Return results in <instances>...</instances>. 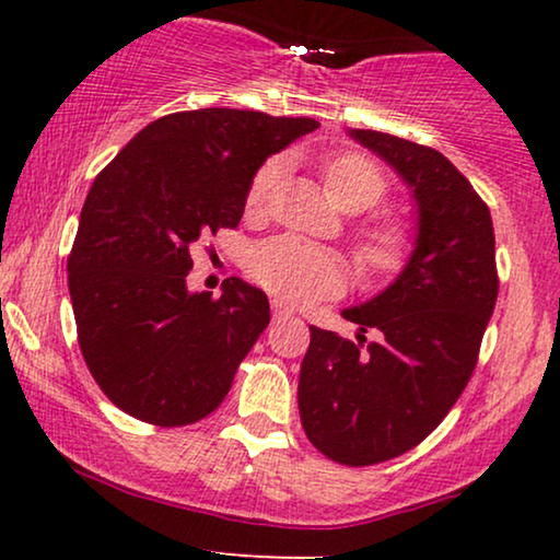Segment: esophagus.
<instances>
[{"mask_svg":"<svg viewBox=\"0 0 560 560\" xmlns=\"http://www.w3.org/2000/svg\"><path fill=\"white\" fill-rule=\"evenodd\" d=\"M272 313H275V318H288V316H293V308H290V305L285 303V301H280V298H272Z\"/></svg>","mask_w":560,"mask_h":560,"instance_id":"obj_1","label":"esophagus"}]
</instances>
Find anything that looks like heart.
Here are the masks:
<instances>
[{"label":"heart","instance_id":"1","mask_svg":"<svg viewBox=\"0 0 560 560\" xmlns=\"http://www.w3.org/2000/svg\"><path fill=\"white\" fill-rule=\"evenodd\" d=\"M280 158L265 160L252 175L244 209L249 217H262L270 209L282 178ZM328 196L347 211H366L387 196L389 183L382 167L362 152H341L324 165ZM412 236L393 219L364 221L354 232V257L366 280L385 282L400 275L410 262ZM252 280L280 301L303 305L339 295L349 282V265L339 252L318 247L301 236H272L252 247L247 257Z\"/></svg>","mask_w":560,"mask_h":560}]
</instances>
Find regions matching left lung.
<instances>
[{"label":"left lung","instance_id":"left-lung-1","mask_svg":"<svg viewBox=\"0 0 560 560\" xmlns=\"http://www.w3.org/2000/svg\"><path fill=\"white\" fill-rule=\"evenodd\" d=\"M412 188L418 242L400 278L343 311L357 341L311 326L298 408L308 441L343 466L402 456L428 439L479 359L500 278L487 203L448 158L402 137L351 129ZM374 330L377 342L363 334Z\"/></svg>","mask_w":560,"mask_h":560}]
</instances>
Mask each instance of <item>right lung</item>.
Returning <instances> with one entry per match:
<instances>
[{"mask_svg":"<svg viewBox=\"0 0 560 560\" xmlns=\"http://www.w3.org/2000/svg\"><path fill=\"white\" fill-rule=\"evenodd\" d=\"M316 127L247 109L175 112L96 175L68 290L91 377L127 416L190 425L226 397L270 324V303L240 278H226L219 298L188 293L190 247L240 226L257 167Z\"/></svg>","mask_w":560,"mask_h":560,"instance_id":"add662e5","label":"right lung"}]
</instances>
